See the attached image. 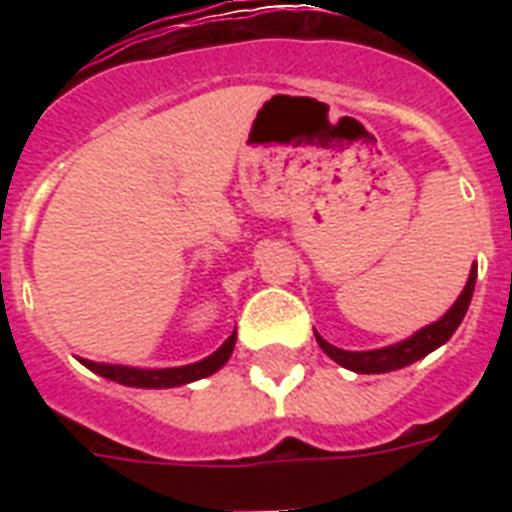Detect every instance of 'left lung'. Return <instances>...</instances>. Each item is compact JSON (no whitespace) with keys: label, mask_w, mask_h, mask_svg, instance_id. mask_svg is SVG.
Returning a JSON list of instances; mask_svg holds the SVG:
<instances>
[{"label":"left lung","mask_w":512,"mask_h":512,"mask_svg":"<svg viewBox=\"0 0 512 512\" xmlns=\"http://www.w3.org/2000/svg\"><path fill=\"white\" fill-rule=\"evenodd\" d=\"M473 289H476V265L470 268L468 284H465V289H462V295L454 300L452 308H449L441 319L428 324V327H422L420 332H414L409 340H401L396 342V345H388V348L342 350V348H335V345H329L319 332H316V342H319L321 350H324L332 361H337V364L350 369V372L382 374V372H393V369H404V366L414 364V361H420V358H425L436 348H441V345H444L454 332H457V327H460L462 319H465V313H468Z\"/></svg>","instance_id":"1"}]
</instances>
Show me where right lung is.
<instances>
[{
    "instance_id": "right-lung-1",
    "label": "right lung",
    "mask_w": 512,
    "mask_h": 512,
    "mask_svg": "<svg viewBox=\"0 0 512 512\" xmlns=\"http://www.w3.org/2000/svg\"><path fill=\"white\" fill-rule=\"evenodd\" d=\"M233 345H236V332L212 353V356L201 358L196 364L188 366H172V369H135V366H119V364H95L87 358H79L90 372L114 380L119 385H130V388H177V385H188L193 380L215 374L220 366L231 358Z\"/></svg>"
}]
</instances>
